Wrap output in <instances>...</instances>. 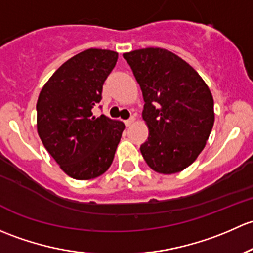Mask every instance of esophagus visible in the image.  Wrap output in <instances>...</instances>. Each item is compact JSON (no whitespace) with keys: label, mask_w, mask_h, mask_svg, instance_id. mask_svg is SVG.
<instances>
[{"label":"esophagus","mask_w":253,"mask_h":253,"mask_svg":"<svg viewBox=\"0 0 253 253\" xmlns=\"http://www.w3.org/2000/svg\"><path fill=\"white\" fill-rule=\"evenodd\" d=\"M134 122H135V117H130L129 119H126V126H131V124L134 123Z\"/></svg>","instance_id":"34e87169"}]
</instances>
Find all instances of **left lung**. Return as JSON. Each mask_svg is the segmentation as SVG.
<instances>
[{
    "label": "left lung",
    "mask_w": 253,
    "mask_h": 253,
    "mask_svg": "<svg viewBox=\"0 0 253 253\" xmlns=\"http://www.w3.org/2000/svg\"><path fill=\"white\" fill-rule=\"evenodd\" d=\"M124 59L141 87L147 140L140 151L161 174L184 170L195 162L214 123L213 97L199 73L168 49L147 47Z\"/></svg>",
    "instance_id": "obj_1"
}]
</instances>
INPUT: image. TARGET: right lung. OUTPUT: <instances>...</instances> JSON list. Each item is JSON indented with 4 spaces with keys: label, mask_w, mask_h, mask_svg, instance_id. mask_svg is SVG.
<instances>
[{
    "label": "right lung",
    "mask_w": 253,
    "mask_h": 253,
    "mask_svg": "<svg viewBox=\"0 0 253 253\" xmlns=\"http://www.w3.org/2000/svg\"><path fill=\"white\" fill-rule=\"evenodd\" d=\"M117 59L118 53L109 49L80 52L53 73L39 95V136L62 170L78 180L107 170L126 127L92 113Z\"/></svg>",
    "instance_id": "add662e5"
}]
</instances>
